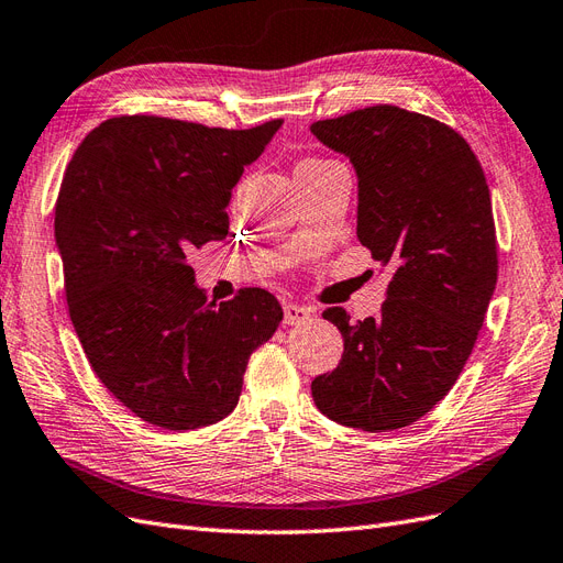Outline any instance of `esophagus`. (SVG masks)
Returning a JSON list of instances; mask_svg holds the SVG:
<instances>
[{
    "label": "esophagus",
    "mask_w": 563,
    "mask_h": 563,
    "mask_svg": "<svg viewBox=\"0 0 563 563\" xmlns=\"http://www.w3.org/2000/svg\"><path fill=\"white\" fill-rule=\"evenodd\" d=\"M310 317H312V310L306 306H296V302H286L284 306V324L288 327L306 324Z\"/></svg>",
    "instance_id": "34e87169"
}]
</instances>
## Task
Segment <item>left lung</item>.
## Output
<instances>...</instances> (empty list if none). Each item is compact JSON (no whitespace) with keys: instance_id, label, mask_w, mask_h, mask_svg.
<instances>
[{"instance_id":"obj_1","label":"left lung","mask_w":563,"mask_h":563,"mask_svg":"<svg viewBox=\"0 0 563 563\" xmlns=\"http://www.w3.org/2000/svg\"><path fill=\"white\" fill-rule=\"evenodd\" d=\"M310 132L357 175V239L393 277L378 317L324 319L343 357L312 382L322 415L372 433L409 427L445 398L497 284L490 189L474 151L433 118L369 106Z\"/></svg>"}]
</instances>
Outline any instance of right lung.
Segmentation results:
<instances>
[{"mask_svg":"<svg viewBox=\"0 0 563 563\" xmlns=\"http://www.w3.org/2000/svg\"><path fill=\"white\" fill-rule=\"evenodd\" d=\"M282 123L111 118L68 163L54 236L73 327L101 384L154 427L191 431L230 415L251 353L282 322L265 288L218 306L187 265L227 236L232 189Z\"/></svg>","mask_w":563,"mask_h":563,"instance_id":"right-lung-1","label":"right lung"}]
</instances>
